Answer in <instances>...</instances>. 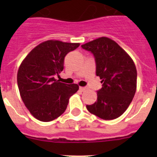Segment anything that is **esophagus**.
Here are the masks:
<instances>
[{"instance_id": "34e87169", "label": "esophagus", "mask_w": 157, "mask_h": 157, "mask_svg": "<svg viewBox=\"0 0 157 157\" xmlns=\"http://www.w3.org/2000/svg\"><path fill=\"white\" fill-rule=\"evenodd\" d=\"M79 90L81 91H85L86 90V87H82V86H80L79 87Z\"/></svg>"}]
</instances>
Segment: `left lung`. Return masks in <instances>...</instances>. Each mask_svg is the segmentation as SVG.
<instances>
[{"label": "left lung", "mask_w": 157, "mask_h": 157, "mask_svg": "<svg viewBox=\"0 0 157 157\" xmlns=\"http://www.w3.org/2000/svg\"><path fill=\"white\" fill-rule=\"evenodd\" d=\"M90 51L96 60V74L102 88L95 103L86 105L89 112L105 120H114L124 113L137 89V69L129 54L115 41L107 37L82 45Z\"/></svg>", "instance_id": "left-lung-1"}]
</instances>
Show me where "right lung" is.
Instances as JSON below:
<instances>
[{"instance_id": "add662e5", "label": "right lung", "mask_w": 157, "mask_h": 157, "mask_svg": "<svg viewBox=\"0 0 157 157\" xmlns=\"http://www.w3.org/2000/svg\"><path fill=\"white\" fill-rule=\"evenodd\" d=\"M79 43L48 40L34 47L24 58L17 72L19 94L25 106L37 120L49 122L66 110L71 96L79 86L55 78L63 69L67 54Z\"/></svg>"}]
</instances>
